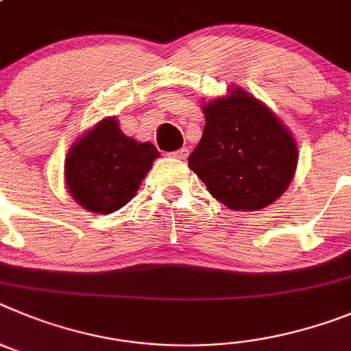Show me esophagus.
I'll return each mask as SVG.
<instances>
[{
    "instance_id": "34e87169",
    "label": "esophagus",
    "mask_w": 351,
    "mask_h": 351,
    "mask_svg": "<svg viewBox=\"0 0 351 351\" xmlns=\"http://www.w3.org/2000/svg\"><path fill=\"white\" fill-rule=\"evenodd\" d=\"M169 156L175 157V159L185 160L189 157V148H180V150H176V152H171Z\"/></svg>"
}]
</instances>
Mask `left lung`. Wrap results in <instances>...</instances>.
Segmentation results:
<instances>
[{"label":"left lung","mask_w":351,"mask_h":351,"mask_svg":"<svg viewBox=\"0 0 351 351\" xmlns=\"http://www.w3.org/2000/svg\"><path fill=\"white\" fill-rule=\"evenodd\" d=\"M203 138L189 157L210 194L230 210L266 208L287 191L298 147L273 112L245 90L204 105Z\"/></svg>","instance_id":"left-lung-1"}]
</instances>
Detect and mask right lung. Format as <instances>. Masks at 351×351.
<instances>
[{
	"label": "right lung",
	"instance_id": "right-lung-1",
	"mask_svg": "<svg viewBox=\"0 0 351 351\" xmlns=\"http://www.w3.org/2000/svg\"><path fill=\"white\" fill-rule=\"evenodd\" d=\"M157 157L152 143L125 136L115 119H105L69 150L66 185L85 210L112 213L134 197Z\"/></svg>",
	"mask_w": 351,
	"mask_h": 351
}]
</instances>
